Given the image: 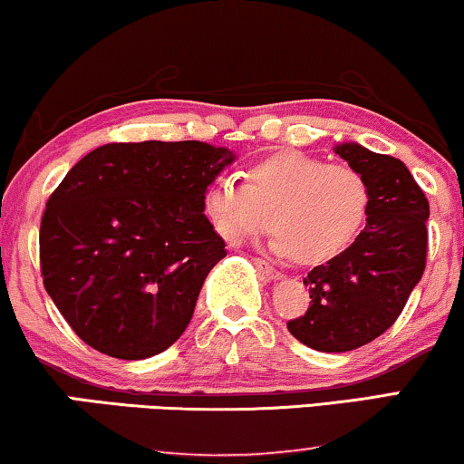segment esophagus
I'll list each match as a JSON object with an SVG mask.
<instances>
[{"instance_id":"1","label":"esophagus","mask_w":464,"mask_h":464,"mask_svg":"<svg viewBox=\"0 0 464 464\" xmlns=\"http://www.w3.org/2000/svg\"><path fill=\"white\" fill-rule=\"evenodd\" d=\"M255 266H256V267H259V269H261V272L267 276V278H272V280H280V278H283V274H280V272H278V269H276V267H272V266H269V263H267V261H263V259H255Z\"/></svg>"}]
</instances>
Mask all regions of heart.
I'll use <instances>...</instances> for the list:
<instances>
[{
  "label": "heart",
  "instance_id": "heart-1",
  "mask_svg": "<svg viewBox=\"0 0 464 464\" xmlns=\"http://www.w3.org/2000/svg\"><path fill=\"white\" fill-rule=\"evenodd\" d=\"M205 214L228 244L274 227L272 250L302 266H324L343 255L366 225L371 188L347 164L285 151L250 169L246 184L231 175L214 179Z\"/></svg>",
  "mask_w": 464,
  "mask_h": 464
}]
</instances>
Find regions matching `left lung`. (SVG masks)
Segmentation results:
<instances>
[{
    "mask_svg": "<svg viewBox=\"0 0 464 464\" xmlns=\"http://www.w3.org/2000/svg\"><path fill=\"white\" fill-rule=\"evenodd\" d=\"M334 151L360 171L371 188L363 231L336 259L304 278L310 306L286 324L310 349L343 353L394 325L426 267V195L394 156L374 154L353 140Z\"/></svg>",
    "mask_w": 464,
    "mask_h": 464,
    "instance_id": "left-lung-1",
    "label": "left lung"
}]
</instances>
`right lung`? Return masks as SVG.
I'll list each match as a JSON object with an SVG mask.
<instances>
[{
    "mask_svg": "<svg viewBox=\"0 0 464 464\" xmlns=\"http://www.w3.org/2000/svg\"><path fill=\"white\" fill-rule=\"evenodd\" d=\"M236 160L203 140L109 143L70 169L40 225L44 289L83 343L117 360L184 334L225 239L203 212Z\"/></svg>",
    "mask_w": 464,
    "mask_h": 464,
    "instance_id": "obj_1",
    "label": "right lung"
}]
</instances>
